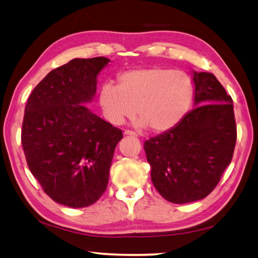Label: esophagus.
Masks as SVG:
<instances>
[{
  "label": "esophagus",
  "mask_w": 258,
  "mask_h": 258,
  "mask_svg": "<svg viewBox=\"0 0 258 258\" xmlns=\"http://www.w3.org/2000/svg\"><path fill=\"white\" fill-rule=\"evenodd\" d=\"M124 134L125 135H132V137H138L137 133L133 132V131H131V130H125L124 131Z\"/></svg>",
  "instance_id": "34e87169"
}]
</instances>
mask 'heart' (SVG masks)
Masks as SVG:
<instances>
[{
  "label": "heart",
  "mask_w": 258,
  "mask_h": 258,
  "mask_svg": "<svg viewBox=\"0 0 258 258\" xmlns=\"http://www.w3.org/2000/svg\"><path fill=\"white\" fill-rule=\"evenodd\" d=\"M99 103L109 123L119 125L135 115L139 126L149 125L155 132L175 126L190 108L194 84L190 76L167 68H140L121 73L118 84L104 83Z\"/></svg>",
  "instance_id": "heart-1"
}]
</instances>
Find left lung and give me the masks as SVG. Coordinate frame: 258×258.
<instances>
[{
	"instance_id": "1",
	"label": "left lung",
	"mask_w": 258,
	"mask_h": 258,
	"mask_svg": "<svg viewBox=\"0 0 258 258\" xmlns=\"http://www.w3.org/2000/svg\"><path fill=\"white\" fill-rule=\"evenodd\" d=\"M195 103L180 123L147 140L151 180L169 203L204 199L231 163L237 141L232 99L211 73H194Z\"/></svg>"
}]
</instances>
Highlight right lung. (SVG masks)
I'll list each match as a JSON object with an SVG mask.
<instances>
[{
    "mask_svg": "<svg viewBox=\"0 0 258 258\" xmlns=\"http://www.w3.org/2000/svg\"><path fill=\"white\" fill-rule=\"evenodd\" d=\"M104 56L73 59L35 86L25 108L21 145L43 191L64 206L87 207L107 189L123 132L82 103L92 100Z\"/></svg>",
    "mask_w": 258,
    "mask_h": 258,
    "instance_id": "obj_1",
    "label": "right lung"
}]
</instances>
